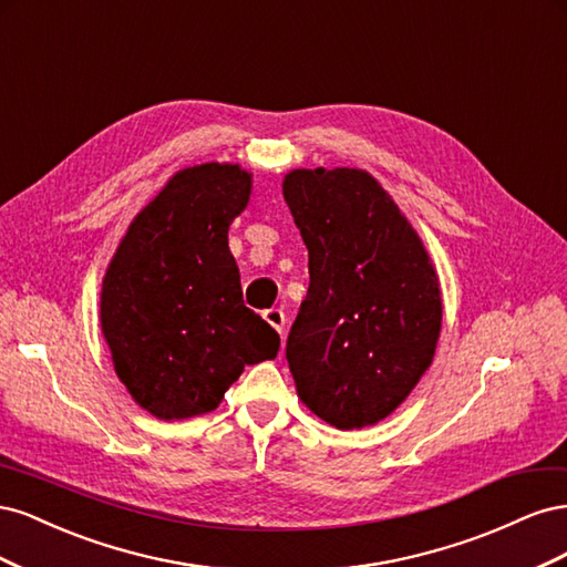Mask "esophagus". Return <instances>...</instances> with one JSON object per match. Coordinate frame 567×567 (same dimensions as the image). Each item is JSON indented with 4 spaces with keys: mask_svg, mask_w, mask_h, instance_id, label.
Masks as SVG:
<instances>
[{
    "mask_svg": "<svg viewBox=\"0 0 567 567\" xmlns=\"http://www.w3.org/2000/svg\"><path fill=\"white\" fill-rule=\"evenodd\" d=\"M262 317H265V321L269 326H274V329H277L284 336V329H286V315H284V310H279V307H269V310H265Z\"/></svg>",
    "mask_w": 567,
    "mask_h": 567,
    "instance_id": "1",
    "label": "esophagus"
}]
</instances>
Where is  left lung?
<instances>
[{
    "instance_id": "left-lung-1",
    "label": "left lung",
    "mask_w": 567,
    "mask_h": 567,
    "mask_svg": "<svg viewBox=\"0 0 567 567\" xmlns=\"http://www.w3.org/2000/svg\"><path fill=\"white\" fill-rule=\"evenodd\" d=\"M284 198L310 255L286 340L300 400L340 431L379 423L433 362L442 298L431 257L362 169H293Z\"/></svg>"
}]
</instances>
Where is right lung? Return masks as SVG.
Segmentation results:
<instances>
[{
  "label": "right lung",
  "instance_id": "obj_1",
  "mask_svg": "<svg viewBox=\"0 0 567 567\" xmlns=\"http://www.w3.org/2000/svg\"><path fill=\"white\" fill-rule=\"evenodd\" d=\"M238 165L186 167L134 217L101 288V329L136 404L173 421L208 414L279 333L244 305L229 225L248 205Z\"/></svg>",
  "mask_w": 567,
  "mask_h": 567
}]
</instances>
